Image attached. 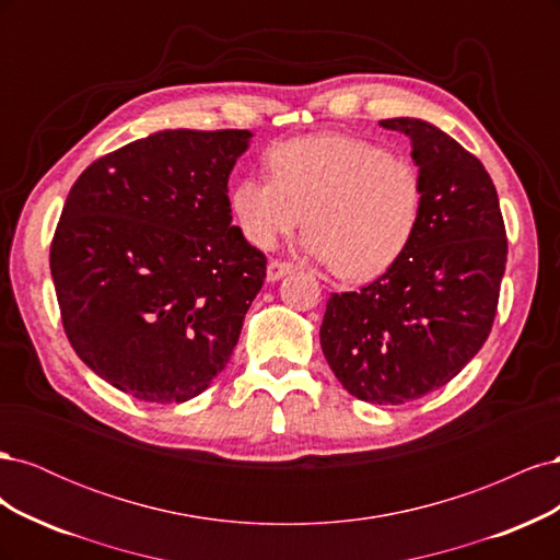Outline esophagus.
Returning a JSON list of instances; mask_svg holds the SVG:
<instances>
[{"label":"esophagus","instance_id":"obj_1","mask_svg":"<svg viewBox=\"0 0 560 560\" xmlns=\"http://www.w3.org/2000/svg\"><path fill=\"white\" fill-rule=\"evenodd\" d=\"M294 270V266L292 264H287V261H278V259H273L268 264V270H266V280L268 282H278L280 278H284L287 273H292Z\"/></svg>","mask_w":560,"mask_h":560}]
</instances>
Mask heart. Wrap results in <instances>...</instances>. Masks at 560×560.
<instances>
[{
  "mask_svg": "<svg viewBox=\"0 0 560 560\" xmlns=\"http://www.w3.org/2000/svg\"><path fill=\"white\" fill-rule=\"evenodd\" d=\"M268 176L231 186L229 208L243 238L270 249L303 217V247L343 280H374L413 243L425 179L420 167L350 135L287 140L266 154Z\"/></svg>",
  "mask_w": 560,
  "mask_h": 560,
  "instance_id": "obj_1",
  "label": "heart"
}]
</instances>
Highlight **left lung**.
Instances as JSON below:
<instances>
[{
  "mask_svg": "<svg viewBox=\"0 0 560 560\" xmlns=\"http://www.w3.org/2000/svg\"><path fill=\"white\" fill-rule=\"evenodd\" d=\"M411 140L425 210L404 257L360 292L331 294L319 346L352 397L404 404L446 385L493 327L506 233L477 156L420 118H385Z\"/></svg>",
  "mask_w": 560,
  "mask_h": 560,
  "instance_id": "1",
  "label": "left lung"
}]
</instances>
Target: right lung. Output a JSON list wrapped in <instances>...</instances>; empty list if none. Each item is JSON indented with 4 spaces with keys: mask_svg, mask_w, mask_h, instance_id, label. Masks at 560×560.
I'll list each match as a JSON object with an SVG mask.
<instances>
[{
    "mask_svg": "<svg viewBox=\"0 0 560 560\" xmlns=\"http://www.w3.org/2000/svg\"><path fill=\"white\" fill-rule=\"evenodd\" d=\"M249 130H161L74 182L50 276L74 352L121 393L198 397L226 366L266 257L231 224L229 175Z\"/></svg>",
    "mask_w": 560,
    "mask_h": 560,
    "instance_id": "add662e5",
    "label": "right lung"
}]
</instances>
